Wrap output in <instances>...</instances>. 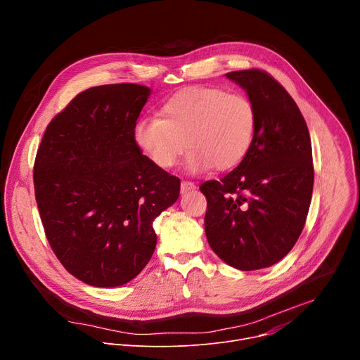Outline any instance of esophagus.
I'll list each match as a JSON object with an SVG mask.
<instances>
[{
  "label": "esophagus",
  "mask_w": 360,
  "mask_h": 360,
  "mask_svg": "<svg viewBox=\"0 0 360 360\" xmlns=\"http://www.w3.org/2000/svg\"><path fill=\"white\" fill-rule=\"evenodd\" d=\"M196 188V185L193 184V182H191V181H182L181 182V192L182 193H186V192H189V191H193Z\"/></svg>",
  "instance_id": "obj_1"
}]
</instances>
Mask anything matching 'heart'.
I'll list each match as a JSON object with an SVG mask.
<instances>
[{
	"instance_id": "b5f03b06",
	"label": "heart",
	"mask_w": 360,
	"mask_h": 360,
	"mask_svg": "<svg viewBox=\"0 0 360 360\" xmlns=\"http://www.w3.org/2000/svg\"><path fill=\"white\" fill-rule=\"evenodd\" d=\"M162 118H143L134 128L139 149L160 168L178 164L186 146V169L199 174L238 165L252 143L256 112L243 94L189 86L171 95Z\"/></svg>"
}]
</instances>
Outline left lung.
<instances>
[{
	"label": "left lung",
	"instance_id": "left-lung-1",
	"mask_svg": "<svg viewBox=\"0 0 360 360\" xmlns=\"http://www.w3.org/2000/svg\"><path fill=\"white\" fill-rule=\"evenodd\" d=\"M256 112L252 143L219 181L203 182L205 233L219 258L240 271L275 265L290 252L306 222L314 191L312 143L303 115L268 72L226 74Z\"/></svg>",
	"mask_w": 360,
	"mask_h": 360
}]
</instances>
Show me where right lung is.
I'll return each instance as SVG.
<instances>
[{
	"label": "right lung",
	"instance_id": "right-lung-1",
	"mask_svg": "<svg viewBox=\"0 0 360 360\" xmlns=\"http://www.w3.org/2000/svg\"><path fill=\"white\" fill-rule=\"evenodd\" d=\"M150 89L88 88L48 124L34 164L45 236L63 266L91 286L134 279L157 245L153 219L179 196V178L157 167L134 128Z\"/></svg>",
	"mask_w": 360,
	"mask_h": 360
}]
</instances>
